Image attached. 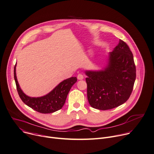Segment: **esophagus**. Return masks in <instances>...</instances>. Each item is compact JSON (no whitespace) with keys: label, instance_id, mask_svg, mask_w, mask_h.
<instances>
[{"label":"esophagus","instance_id":"34e87169","mask_svg":"<svg viewBox=\"0 0 154 154\" xmlns=\"http://www.w3.org/2000/svg\"><path fill=\"white\" fill-rule=\"evenodd\" d=\"M77 79L79 80H82V79H83V75L82 74H79L77 75Z\"/></svg>","mask_w":154,"mask_h":154}]
</instances>
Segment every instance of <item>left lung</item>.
<instances>
[{
	"instance_id": "1",
	"label": "left lung",
	"mask_w": 154,
	"mask_h": 154,
	"mask_svg": "<svg viewBox=\"0 0 154 154\" xmlns=\"http://www.w3.org/2000/svg\"><path fill=\"white\" fill-rule=\"evenodd\" d=\"M87 97L90 106L99 110L117 107L127 101L136 79L133 55L125 42L120 40L109 53L107 64L99 71H85Z\"/></svg>"
}]
</instances>
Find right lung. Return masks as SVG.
Segmentation results:
<instances>
[{"label":"right lung","instance_id":"right-lung-1","mask_svg":"<svg viewBox=\"0 0 154 154\" xmlns=\"http://www.w3.org/2000/svg\"><path fill=\"white\" fill-rule=\"evenodd\" d=\"M17 63L14 67V78L18 94L23 102L27 106L42 114H50L61 109L64 106L67 96L71 87L77 82L75 77L64 80L50 93L40 97H30L23 93L17 80Z\"/></svg>","mask_w":154,"mask_h":154}]
</instances>
